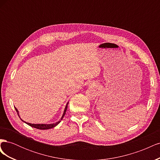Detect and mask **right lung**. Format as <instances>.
<instances>
[{
  "instance_id": "1",
  "label": "right lung",
  "mask_w": 160,
  "mask_h": 160,
  "mask_svg": "<svg viewBox=\"0 0 160 160\" xmlns=\"http://www.w3.org/2000/svg\"><path fill=\"white\" fill-rule=\"evenodd\" d=\"M68 103H67V105H66V107H65V110H64L63 114H62L61 119L59 121V122H56V123H51V124H32V123H27V122H24V121L22 120V119H21V120L23 121V122H25V123H27V125H30V126H31V127H32V128H37V129H51V128H55V127L56 126V125H57L58 124H59V123L61 122V121L62 119V118H63V117H64L65 115L66 111H67V105H68ZM15 110L17 111V114H18V117L20 118V116H19V113H18V109H17L16 108H15Z\"/></svg>"
}]
</instances>
